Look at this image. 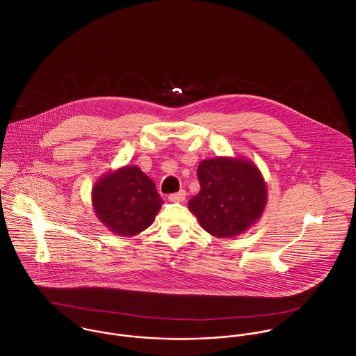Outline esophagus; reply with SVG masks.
I'll return each mask as SVG.
<instances>
[{"label": "esophagus", "instance_id": "obj_1", "mask_svg": "<svg viewBox=\"0 0 356 356\" xmlns=\"http://www.w3.org/2000/svg\"><path fill=\"white\" fill-rule=\"evenodd\" d=\"M185 199H186V192L185 191H179L178 193H174V195L168 196V200L172 202V203H182V202H185Z\"/></svg>", "mask_w": 356, "mask_h": 356}]
</instances>
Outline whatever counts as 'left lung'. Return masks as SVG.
Listing matches in <instances>:
<instances>
[{
	"mask_svg": "<svg viewBox=\"0 0 356 356\" xmlns=\"http://www.w3.org/2000/svg\"><path fill=\"white\" fill-rule=\"evenodd\" d=\"M200 192L188 207L207 233L218 238L244 234L260 219L267 185L252 160L218 156L200 161Z\"/></svg>",
	"mask_w": 356,
	"mask_h": 356,
	"instance_id": "8db88e82",
	"label": "left lung"
}]
</instances>
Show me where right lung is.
<instances>
[{
  "mask_svg": "<svg viewBox=\"0 0 356 356\" xmlns=\"http://www.w3.org/2000/svg\"><path fill=\"white\" fill-rule=\"evenodd\" d=\"M161 204L152 179L137 165H123L104 174L92 189L97 218L120 237H134L148 229Z\"/></svg>",
  "mask_w": 356,
  "mask_h": 356,
  "instance_id": "obj_1",
  "label": "right lung"
}]
</instances>
